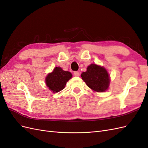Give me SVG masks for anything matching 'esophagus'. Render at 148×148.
<instances>
[{"mask_svg": "<svg viewBox=\"0 0 148 148\" xmlns=\"http://www.w3.org/2000/svg\"><path fill=\"white\" fill-rule=\"evenodd\" d=\"M73 74H74L75 76H76V77H79V72H78V71H74Z\"/></svg>", "mask_w": 148, "mask_h": 148, "instance_id": "esophagus-1", "label": "esophagus"}]
</instances>
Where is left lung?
Returning <instances> with one entry per match:
<instances>
[{"instance_id": "left-lung-1", "label": "left lung", "mask_w": 148, "mask_h": 148, "mask_svg": "<svg viewBox=\"0 0 148 148\" xmlns=\"http://www.w3.org/2000/svg\"><path fill=\"white\" fill-rule=\"evenodd\" d=\"M81 77L87 86L97 92H104L108 88L109 76L104 67L96 64L88 66L86 71L83 72Z\"/></svg>"}]
</instances>
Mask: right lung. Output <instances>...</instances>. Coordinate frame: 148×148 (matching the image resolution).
Here are the masks:
<instances>
[{"label": "right lung", "mask_w": 148, "mask_h": 148, "mask_svg": "<svg viewBox=\"0 0 148 148\" xmlns=\"http://www.w3.org/2000/svg\"><path fill=\"white\" fill-rule=\"evenodd\" d=\"M72 77L69 71H65L60 67H56L52 73L46 78V83L49 89L53 92H57L63 89L66 82Z\"/></svg>", "instance_id": "obj_1"}]
</instances>
